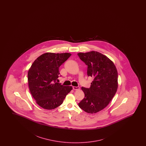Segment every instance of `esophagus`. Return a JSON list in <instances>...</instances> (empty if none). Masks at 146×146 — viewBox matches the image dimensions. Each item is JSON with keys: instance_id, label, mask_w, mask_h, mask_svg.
I'll return each mask as SVG.
<instances>
[{"instance_id": "esophagus-1", "label": "esophagus", "mask_w": 146, "mask_h": 146, "mask_svg": "<svg viewBox=\"0 0 146 146\" xmlns=\"http://www.w3.org/2000/svg\"><path fill=\"white\" fill-rule=\"evenodd\" d=\"M73 90H78L80 89V87H75V86H73Z\"/></svg>"}]
</instances>
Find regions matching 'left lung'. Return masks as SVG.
I'll use <instances>...</instances> for the list:
<instances>
[{
  "instance_id": "obj_1",
  "label": "left lung",
  "mask_w": 146,
  "mask_h": 146,
  "mask_svg": "<svg viewBox=\"0 0 146 146\" xmlns=\"http://www.w3.org/2000/svg\"><path fill=\"white\" fill-rule=\"evenodd\" d=\"M87 65V75L94 78L89 88L82 87L85 98L78 104L85 112L94 114L109 104L118 89V72L110 59L97 51L79 53Z\"/></svg>"
}]
</instances>
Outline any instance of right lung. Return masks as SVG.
<instances>
[{
  "label": "right lung",
  "instance_id": "1",
  "mask_svg": "<svg viewBox=\"0 0 146 146\" xmlns=\"http://www.w3.org/2000/svg\"><path fill=\"white\" fill-rule=\"evenodd\" d=\"M71 54L69 53H46L34 61L28 72L30 93L38 105L47 110L60 106L72 86L57 82L59 68Z\"/></svg>",
  "mask_w": 146,
  "mask_h": 146
}]
</instances>
